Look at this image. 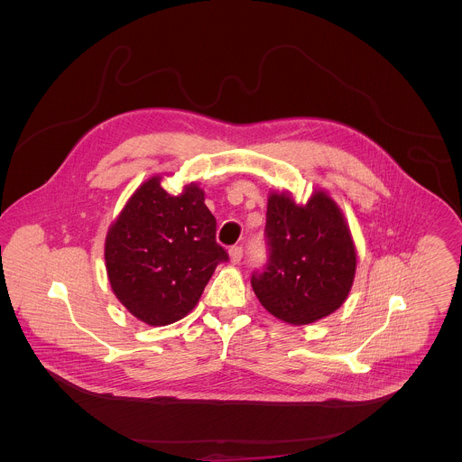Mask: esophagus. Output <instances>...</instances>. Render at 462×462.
<instances>
[{"mask_svg": "<svg viewBox=\"0 0 462 462\" xmlns=\"http://www.w3.org/2000/svg\"><path fill=\"white\" fill-rule=\"evenodd\" d=\"M242 256H244V249H242V247H231V249H229V260H231V263H240Z\"/></svg>", "mask_w": 462, "mask_h": 462, "instance_id": "obj_1", "label": "esophagus"}]
</instances>
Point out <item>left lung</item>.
<instances>
[{"label": "left lung", "instance_id": "left-lung-1", "mask_svg": "<svg viewBox=\"0 0 462 462\" xmlns=\"http://www.w3.org/2000/svg\"><path fill=\"white\" fill-rule=\"evenodd\" d=\"M264 235L268 263L251 284L264 310L290 324L329 317L348 297L357 254L348 224L328 192L306 204L288 192H270Z\"/></svg>", "mask_w": 462, "mask_h": 462}]
</instances>
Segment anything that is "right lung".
<instances>
[{
	"mask_svg": "<svg viewBox=\"0 0 462 462\" xmlns=\"http://www.w3.org/2000/svg\"><path fill=\"white\" fill-rule=\"evenodd\" d=\"M162 176L143 181L105 240L110 286L119 302L147 326H169L199 302L227 253L215 240L217 220L198 183L171 196Z\"/></svg>",
	"mask_w": 462,
	"mask_h": 462,
	"instance_id": "add662e5",
	"label": "right lung"
}]
</instances>
